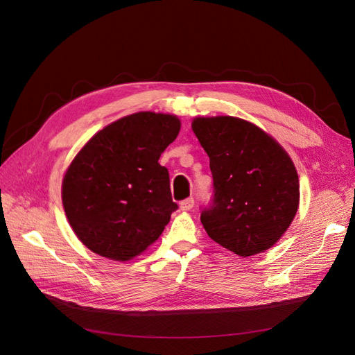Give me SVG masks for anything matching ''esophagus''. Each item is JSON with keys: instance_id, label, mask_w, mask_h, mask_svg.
I'll use <instances>...</instances> for the list:
<instances>
[{"instance_id": "1", "label": "esophagus", "mask_w": 355, "mask_h": 355, "mask_svg": "<svg viewBox=\"0 0 355 355\" xmlns=\"http://www.w3.org/2000/svg\"><path fill=\"white\" fill-rule=\"evenodd\" d=\"M192 207H194V198H192V197H189V198H187V200H184V201H180V209H182V210L188 211V210H191Z\"/></svg>"}]
</instances>
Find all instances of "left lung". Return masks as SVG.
<instances>
[{"instance_id": "8db88e82", "label": "left lung", "mask_w": 355, "mask_h": 355, "mask_svg": "<svg viewBox=\"0 0 355 355\" xmlns=\"http://www.w3.org/2000/svg\"><path fill=\"white\" fill-rule=\"evenodd\" d=\"M192 130L210 158L213 197L200 218L209 237L243 257L270 249L299 206L292 159L271 136L241 118H197Z\"/></svg>"}]
</instances>
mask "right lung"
<instances>
[{
	"label": "right lung",
	"mask_w": 355,
	"mask_h": 355,
	"mask_svg": "<svg viewBox=\"0 0 355 355\" xmlns=\"http://www.w3.org/2000/svg\"><path fill=\"white\" fill-rule=\"evenodd\" d=\"M179 130L175 115L132 114L96 133L73 158L62 201L73 232L92 252L124 262L164 231L178 204L158 159Z\"/></svg>",
	"instance_id": "right-lung-1"
}]
</instances>
